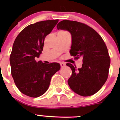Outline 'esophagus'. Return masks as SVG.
Masks as SVG:
<instances>
[{"instance_id": "34e87169", "label": "esophagus", "mask_w": 120, "mask_h": 120, "mask_svg": "<svg viewBox=\"0 0 120 120\" xmlns=\"http://www.w3.org/2000/svg\"><path fill=\"white\" fill-rule=\"evenodd\" d=\"M60 66L61 68H63L66 67V64L64 63H60Z\"/></svg>"}]
</instances>
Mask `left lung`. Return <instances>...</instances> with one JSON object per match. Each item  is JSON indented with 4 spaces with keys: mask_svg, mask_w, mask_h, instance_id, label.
I'll list each match as a JSON object with an SVG mask.
<instances>
[{
    "mask_svg": "<svg viewBox=\"0 0 120 120\" xmlns=\"http://www.w3.org/2000/svg\"><path fill=\"white\" fill-rule=\"evenodd\" d=\"M57 30L68 31L72 44L70 54L76 59L82 57V67L77 69L70 63L72 74L68 84L72 91L82 96L98 92L107 79L110 65L108 50L101 37L96 31L83 23L63 20L57 25Z\"/></svg>",
    "mask_w": 120,
    "mask_h": 120,
    "instance_id": "8db88e82",
    "label": "left lung"
}]
</instances>
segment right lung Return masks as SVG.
<instances>
[{"label":"right lung","mask_w":120,"mask_h":120,"mask_svg":"<svg viewBox=\"0 0 120 120\" xmlns=\"http://www.w3.org/2000/svg\"><path fill=\"white\" fill-rule=\"evenodd\" d=\"M59 20H46L25 27L15 38L10 56L11 72L15 85L21 93L37 98L46 92L52 77L60 69L57 63L37 62L43 50L44 40Z\"/></svg>","instance_id":"obj_1"}]
</instances>
